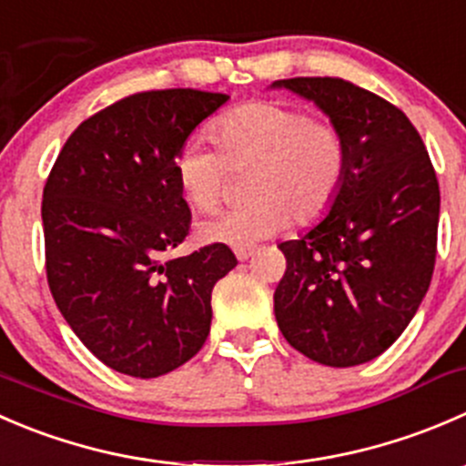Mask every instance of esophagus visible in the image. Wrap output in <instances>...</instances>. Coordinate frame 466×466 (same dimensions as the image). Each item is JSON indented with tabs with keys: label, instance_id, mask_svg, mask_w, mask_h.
Returning <instances> with one entry per match:
<instances>
[{
	"label": "esophagus",
	"instance_id": "1",
	"mask_svg": "<svg viewBox=\"0 0 466 466\" xmlns=\"http://www.w3.org/2000/svg\"><path fill=\"white\" fill-rule=\"evenodd\" d=\"M253 256V248L251 247H247V248H235V258H238L239 262H244V260H248V258Z\"/></svg>",
	"mask_w": 466,
	"mask_h": 466
}]
</instances>
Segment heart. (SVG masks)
Masks as SVG:
<instances>
[{
  "label": "heart",
  "mask_w": 466,
  "mask_h": 466,
  "mask_svg": "<svg viewBox=\"0 0 466 466\" xmlns=\"http://www.w3.org/2000/svg\"><path fill=\"white\" fill-rule=\"evenodd\" d=\"M215 151L187 142L174 156V178L187 204L210 210L227 177L247 172V206L197 227L201 242L247 248L285 222L312 224L333 208L349 172V140L335 119L308 117L280 101H251L208 127Z\"/></svg>",
  "instance_id": "1"
}]
</instances>
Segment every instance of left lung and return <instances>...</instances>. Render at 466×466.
<instances>
[{
  "instance_id": "1",
  "label": "left lung",
  "mask_w": 466,
  "mask_h": 466,
  "mask_svg": "<svg viewBox=\"0 0 466 466\" xmlns=\"http://www.w3.org/2000/svg\"><path fill=\"white\" fill-rule=\"evenodd\" d=\"M315 101L349 140V172L324 219L280 242L283 338L319 365L353 367L399 339L435 269L440 183L403 110L335 76L274 81Z\"/></svg>"
}]
</instances>
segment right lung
Here are the masks:
<instances>
[{
  "label": "right lung",
  "mask_w": 466,
  "mask_h": 466,
  "mask_svg": "<svg viewBox=\"0 0 466 466\" xmlns=\"http://www.w3.org/2000/svg\"><path fill=\"white\" fill-rule=\"evenodd\" d=\"M228 101L149 90L99 110L67 137L43 192L47 283L76 338L106 367L156 379L210 333V294L238 265L227 244L169 258L190 231L174 156Z\"/></svg>",
  "instance_id": "obj_1"
}]
</instances>
